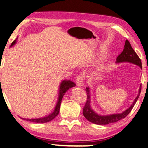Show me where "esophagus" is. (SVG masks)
Instances as JSON below:
<instances>
[{
  "mask_svg": "<svg viewBox=\"0 0 148 148\" xmlns=\"http://www.w3.org/2000/svg\"><path fill=\"white\" fill-rule=\"evenodd\" d=\"M76 84L78 86H83L84 85V77L83 75H79L76 77Z\"/></svg>",
  "mask_w": 148,
  "mask_h": 148,
  "instance_id": "obj_1",
  "label": "esophagus"
}]
</instances>
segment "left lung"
<instances>
[{
	"instance_id": "8db88e82",
	"label": "left lung",
	"mask_w": 148,
	"mask_h": 148,
	"mask_svg": "<svg viewBox=\"0 0 148 148\" xmlns=\"http://www.w3.org/2000/svg\"><path fill=\"white\" fill-rule=\"evenodd\" d=\"M123 62H128L133 63L139 66L142 69V62L141 60L138 56L137 53L133 49L131 44L128 40H126L125 45H124V49L122 53H121L117 56L116 59V63H123ZM141 85H140V88L138 90V94L137 97L135 98L134 102H133L131 106L121 114L106 115H101L96 114L93 110L91 108L90 106V93L89 87H86V92L87 95V99H86L85 105L84 106L83 110V114L86 119L92 123L99 124V125H105V124H108L110 123H116L122 119L125 118L128 115L130 112L133 108V107L135 105L136 102L139 97L141 92Z\"/></svg>"
}]
</instances>
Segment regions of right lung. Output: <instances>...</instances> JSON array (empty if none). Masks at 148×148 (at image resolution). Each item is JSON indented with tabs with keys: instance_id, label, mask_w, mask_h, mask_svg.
<instances>
[{
	"instance_id": "1",
	"label": "right lung",
	"mask_w": 148,
	"mask_h": 148,
	"mask_svg": "<svg viewBox=\"0 0 148 148\" xmlns=\"http://www.w3.org/2000/svg\"><path fill=\"white\" fill-rule=\"evenodd\" d=\"M16 39L12 43V44H11V46H13V45L15 44V43L16 42ZM76 86V84H75L74 82H71V80H63V81H62V83H61V84H60V85L59 96H58V99L57 103L56 105V106H55L54 112L53 113H51V114H49V115H47V116H45L44 117L38 118V119H24V118H22V119L29 121H31V122L36 123H47V122H49V121H51L53 119H54L59 114L60 105H61V103H62V98L63 97V95H65V92L67 91L69 88H71L72 87H74V86Z\"/></svg>"
}]
</instances>
